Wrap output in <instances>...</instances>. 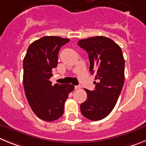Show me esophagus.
<instances>
[{
    "label": "esophagus",
    "instance_id": "obj_1",
    "mask_svg": "<svg viewBox=\"0 0 146 146\" xmlns=\"http://www.w3.org/2000/svg\"><path fill=\"white\" fill-rule=\"evenodd\" d=\"M80 86H74V89H76V90H77V89H80Z\"/></svg>",
    "mask_w": 146,
    "mask_h": 146
}]
</instances>
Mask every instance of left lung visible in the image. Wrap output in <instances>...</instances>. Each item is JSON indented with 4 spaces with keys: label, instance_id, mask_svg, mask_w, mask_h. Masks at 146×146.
I'll return each mask as SVG.
<instances>
[{
    "label": "left lung",
    "instance_id": "left-lung-1",
    "mask_svg": "<svg viewBox=\"0 0 146 146\" xmlns=\"http://www.w3.org/2000/svg\"><path fill=\"white\" fill-rule=\"evenodd\" d=\"M88 54L90 71L95 74L94 91L86 89L87 99L80 104L82 115L91 121L107 117L114 108L124 82V65L119 45L105 36H94L77 42Z\"/></svg>",
    "mask_w": 146,
    "mask_h": 146
}]
</instances>
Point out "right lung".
Masks as SVG:
<instances>
[{
  "label": "right lung",
  "instance_id": "obj_1",
  "mask_svg": "<svg viewBox=\"0 0 146 146\" xmlns=\"http://www.w3.org/2000/svg\"><path fill=\"white\" fill-rule=\"evenodd\" d=\"M69 42L59 36H44L31 44L23 60V86L33 113L41 119L53 121L64 114L71 84L54 86L50 82L52 70L58 65L60 47Z\"/></svg>",
  "mask_w": 146,
  "mask_h": 146
}]
</instances>
